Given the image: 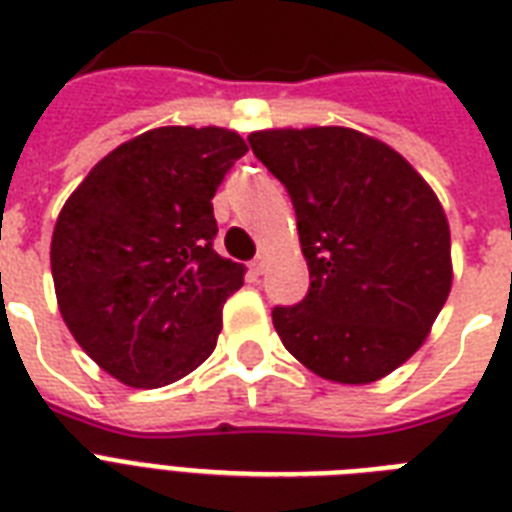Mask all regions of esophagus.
<instances>
[{"label":"esophagus","instance_id":"esophagus-1","mask_svg":"<svg viewBox=\"0 0 512 512\" xmlns=\"http://www.w3.org/2000/svg\"><path fill=\"white\" fill-rule=\"evenodd\" d=\"M249 271H252V276H263V273H265V257L263 255L255 257V260H252V265H249Z\"/></svg>","mask_w":512,"mask_h":512}]
</instances>
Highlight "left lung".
Segmentation results:
<instances>
[{"mask_svg": "<svg viewBox=\"0 0 512 512\" xmlns=\"http://www.w3.org/2000/svg\"><path fill=\"white\" fill-rule=\"evenodd\" d=\"M249 146L295 204L311 289L276 308L284 348L329 382L388 377L428 340L452 292V233L428 180L350 127L257 130Z\"/></svg>", "mask_w": 512, "mask_h": 512, "instance_id": "left-lung-1", "label": "left lung"}]
</instances>
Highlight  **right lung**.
Returning <instances> with one entry per match:
<instances>
[{
  "instance_id": "obj_1",
  "label": "right lung",
  "mask_w": 512,
  "mask_h": 512,
  "mask_svg": "<svg viewBox=\"0 0 512 512\" xmlns=\"http://www.w3.org/2000/svg\"><path fill=\"white\" fill-rule=\"evenodd\" d=\"M247 143L225 127H156L76 185L52 231L60 316L130 388L183 380L212 356L247 268L212 249V196Z\"/></svg>"
}]
</instances>
